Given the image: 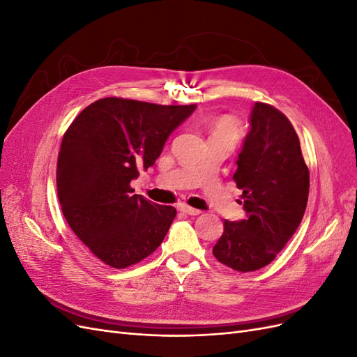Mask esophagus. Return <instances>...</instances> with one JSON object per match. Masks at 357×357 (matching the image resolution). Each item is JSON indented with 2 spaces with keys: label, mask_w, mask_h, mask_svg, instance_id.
I'll return each instance as SVG.
<instances>
[{
  "label": "esophagus",
  "mask_w": 357,
  "mask_h": 357,
  "mask_svg": "<svg viewBox=\"0 0 357 357\" xmlns=\"http://www.w3.org/2000/svg\"><path fill=\"white\" fill-rule=\"evenodd\" d=\"M178 208H180V211L186 213V214H189V215H198V214H201V210H197V208H193V207H189V205H186V204H181Z\"/></svg>",
  "instance_id": "34e87169"
}]
</instances>
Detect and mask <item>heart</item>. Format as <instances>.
<instances>
[{
  "mask_svg": "<svg viewBox=\"0 0 357 357\" xmlns=\"http://www.w3.org/2000/svg\"><path fill=\"white\" fill-rule=\"evenodd\" d=\"M218 134L229 135L235 139L238 137V125H236L232 119H220V121H218L213 125V135H218Z\"/></svg>",
  "mask_w": 357,
  "mask_h": 357,
  "instance_id": "1",
  "label": "heart"
}]
</instances>
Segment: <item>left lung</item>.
Returning <instances> with one entry per match:
<instances>
[{
    "label": "left lung",
    "mask_w": 357,
    "mask_h": 357,
    "mask_svg": "<svg viewBox=\"0 0 357 357\" xmlns=\"http://www.w3.org/2000/svg\"><path fill=\"white\" fill-rule=\"evenodd\" d=\"M250 126L234 174L247 215L225 220L213 247L220 264L240 273L274 261L304 218L310 190V171L289 119L273 105L255 102Z\"/></svg>",
    "instance_id": "left-lung-1"
}]
</instances>
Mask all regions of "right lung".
<instances>
[{
    "mask_svg": "<svg viewBox=\"0 0 357 357\" xmlns=\"http://www.w3.org/2000/svg\"><path fill=\"white\" fill-rule=\"evenodd\" d=\"M195 109L109 96L86 107L63 134L56 167L63 218L104 264L135 265L164 241L176 208L134 195L131 181Z\"/></svg>",
    "mask_w": 357,
    "mask_h": 357,
    "instance_id": "obj_1",
    "label": "right lung"
}]
</instances>
